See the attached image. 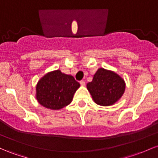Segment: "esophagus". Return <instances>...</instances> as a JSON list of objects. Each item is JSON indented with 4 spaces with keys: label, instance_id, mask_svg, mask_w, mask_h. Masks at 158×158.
<instances>
[{
    "label": "esophagus",
    "instance_id": "34e87169",
    "mask_svg": "<svg viewBox=\"0 0 158 158\" xmlns=\"http://www.w3.org/2000/svg\"><path fill=\"white\" fill-rule=\"evenodd\" d=\"M80 85L82 86H85V81H83V80L80 81Z\"/></svg>",
    "mask_w": 158,
    "mask_h": 158
}]
</instances>
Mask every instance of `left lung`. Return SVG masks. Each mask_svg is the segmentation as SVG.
Here are the masks:
<instances>
[{
    "instance_id": "1",
    "label": "left lung",
    "mask_w": 158,
    "mask_h": 158,
    "mask_svg": "<svg viewBox=\"0 0 158 158\" xmlns=\"http://www.w3.org/2000/svg\"><path fill=\"white\" fill-rule=\"evenodd\" d=\"M126 85L124 79L114 71L99 68L87 88L94 103L109 106L115 104L122 97Z\"/></svg>"
}]
</instances>
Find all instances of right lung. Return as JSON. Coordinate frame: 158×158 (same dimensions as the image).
I'll return each instance as SVG.
<instances>
[{
  "mask_svg": "<svg viewBox=\"0 0 158 158\" xmlns=\"http://www.w3.org/2000/svg\"><path fill=\"white\" fill-rule=\"evenodd\" d=\"M80 84L73 76L63 73L60 70L48 72L38 81L36 98L38 103L49 110H58L72 102Z\"/></svg>",
  "mask_w": 158,
  "mask_h": 158,
  "instance_id": "obj_1",
  "label": "right lung"
}]
</instances>
